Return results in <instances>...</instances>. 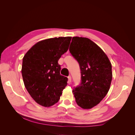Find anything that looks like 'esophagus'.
<instances>
[{"label": "esophagus", "instance_id": "1", "mask_svg": "<svg viewBox=\"0 0 135 135\" xmlns=\"http://www.w3.org/2000/svg\"><path fill=\"white\" fill-rule=\"evenodd\" d=\"M68 78V81H69V83H70L71 82V76H69Z\"/></svg>", "mask_w": 135, "mask_h": 135}]
</instances>
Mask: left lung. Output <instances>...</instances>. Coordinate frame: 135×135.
Here are the masks:
<instances>
[{
  "label": "left lung",
  "instance_id": "1",
  "mask_svg": "<svg viewBox=\"0 0 135 135\" xmlns=\"http://www.w3.org/2000/svg\"><path fill=\"white\" fill-rule=\"evenodd\" d=\"M69 51L80 69V83L73 90L76 103L83 109H91L109 90L112 80L111 62L104 51L87 38L73 37Z\"/></svg>",
  "mask_w": 135,
  "mask_h": 135
}]
</instances>
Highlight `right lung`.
I'll use <instances>...</instances> for the list:
<instances>
[{
    "label": "right lung",
    "instance_id": "add662e5",
    "mask_svg": "<svg viewBox=\"0 0 135 135\" xmlns=\"http://www.w3.org/2000/svg\"><path fill=\"white\" fill-rule=\"evenodd\" d=\"M71 37L45 39L36 43L22 60V75L27 92L35 102L50 107L60 100L68 78L60 74L58 61L68 50Z\"/></svg>",
    "mask_w": 135,
    "mask_h": 135
}]
</instances>
